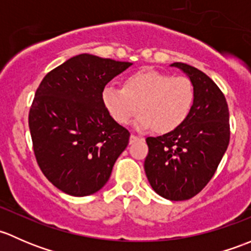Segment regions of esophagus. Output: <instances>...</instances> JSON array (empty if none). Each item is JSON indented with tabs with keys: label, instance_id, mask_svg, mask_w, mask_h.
Instances as JSON below:
<instances>
[{
	"label": "esophagus",
	"instance_id": "obj_1",
	"mask_svg": "<svg viewBox=\"0 0 251 251\" xmlns=\"http://www.w3.org/2000/svg\"><path fill=\"white\" fill-rule=\"evenodd\" d=\"M138 138H140V137H137V136H135V135H131V136H130V144H132L133 142H136V141H137Z\"/></svg>",
	"mask_w": 251,
	"mask_h": 251
}]
</instances>
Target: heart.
Here are the masks:
<instances>
[{
  "label": "heart",
  "instance_id": "1",
  "mask_svg": "<svg viewBox=\"0 0 251 251\" xmlns=\"http://www.w3.org/2000/svg\"><path fill=\"white\" fill-rule=\"evenodd\" d=\"M102 102L120 125H127L141 109L143 113L133 124L137 130L155 127L158 132L166 133L188 118L194 103V86L186 76L143 68L125 78L124 88L105 86Z\"/></svg>",
  "mask_w": 251,
  "mask_h": 251
}]
</instances>
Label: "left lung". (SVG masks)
<instances>
[{"label": "left lung", "mask_w": 251, "mask_h": 251, "mask_svg": "<svg viewBox=\"0 0 251 251\" xmlns=\"http://www.w3.org/2000/svg\"><path fill=\"white\" fill-rule=\"evenodd\" d=\"M192 81L194 103L188 118L174 131L148 137L144 171L151 188L169 201H187L211 179L229 143L226 98L203 72L173 63Z\"/></svg>", "instance_id": "8db88e82"}]
</instances>
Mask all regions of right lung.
Listing matches in <instances>:
<instances>
[{
  "label": "right lung",
  "instance_id": "add662e5",
  "mask_svg": "<svg viewBox=\"0 0 251 251\" xmlns=\"http://www.w3.org/2000/svg\"><path fill=\"white\" fill-rule=\"evenodd\" d=\"M131 65L83 53L48 73L35 93L29 128L37 164L69 196L100 191L127 147L130 132L105 109L102 91Z\"/></svg>",
  "mask_w": 251,
  "mask_h": 251
}]
</instances>
